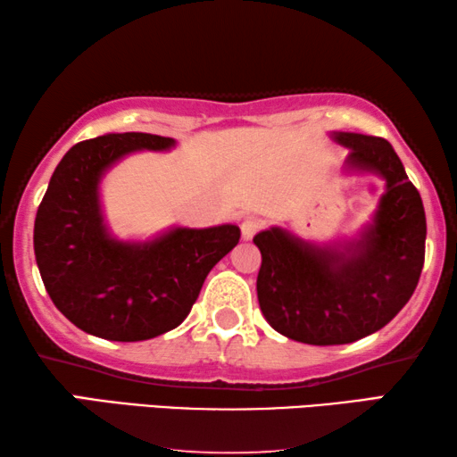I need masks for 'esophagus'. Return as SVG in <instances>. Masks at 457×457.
I'll use <instances>...</instances> for the list:
<instances>
[{
  "label": "esophagus",
  "mask_w": 457,
  "mask_h": 457,
  "mask_svg": "<svg viewBox=\"0 0 457 457\" xmlns=\"http://www.w3.org/2000/svg\"><path fill=\"white\" fill-rule=\"evenodd\" d=\"M240 229H242V240L244 242H250L252 237L256 236V231L260 229V221L258 220H245V221H242V226H240Z\"/></svg>",
  "instance_id": "obj_1"
}]
</instances>
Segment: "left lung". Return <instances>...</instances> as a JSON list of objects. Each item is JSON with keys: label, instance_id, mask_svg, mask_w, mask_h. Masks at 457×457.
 Wrapping results in <instances>:
<instances>
[{"label": "left lung", "instance_id": "left-lung-1", "mask_svg": "<svg viewBox=\"0 0 457 457\" xmlns=\"http://www.w3.org/2000/svg\"><path fill=\"white\" fill-rule=\"evenodd\" d=\"M331 137L350 150L345 170L385 179L372 223L356 240L328 248L282 228L254 236L262 315L282 336L311 345L352 344L385 328L415 293L425 262L421 195L390 142L352 132Z\"/></svg>", "mask_w": 457, "mask_h": 457}]
</instances>
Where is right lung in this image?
Instances as JSON below:
<instances>
[{
  "instance_id": "right-lung-1",
  "label": "right lung",
  "mask_w": 457,
  "mask_h": 457,
  "mask_svg": "<svg viewBox=\"0 0 457 457\" xmlns=\"http://www.w3.org/2000/svg\"><path fill=\"white\" fill-rule=\"evenodd\" d=\"M172 137L105 134L72 146L50 177L34 221V254L56 309L91 336L142 342L189 315L212 268L240 242V228H172L148 242L115 240L99 183L137 150H170Z\"/></svg>"
}]
</instances>
